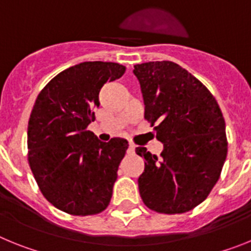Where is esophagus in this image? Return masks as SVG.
Masks as SVG:
<instances>
[{
    "label": "esophagus",
    "mask_w": 251,
    "mask_h": 251,
    "mask_svg": "<svg viewBox=\"0 0 251 251\" xmlns=\"http://www.w3.org/2000/svg\"><path fill=\"white\" fill-rule=\"evenodd\" d=\"M128 151H129V153H134V151H136V146L130 143L129 147H128Z\"/></svg>",
    "instance_id": "obj_1"
}]
</instances>
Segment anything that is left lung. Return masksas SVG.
<instances>
[{
    "label": "left lung",
    "mask_w": 251,
    "mask_h": 251,
    "mask_svg": "<svg viewBox=\"0 0 251 251\" xmlns=\"http://www.w3.org/2000/svg\"><path fill=\"white\" fill-rule=\"evenodd\" d=\"M145 119L163 143L161 157L137 147L145 158L142 200L161 214H183L200 205L217 182L227 154L225 121L214 95L172 61L137 64Z\"/></svg>",
    "instance_id": "left-lung-1"
}]
</instances>
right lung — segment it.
<instances>
[{"label": "right lung", "mask_w": 251, "mask_h": 251, "mask_svg": "<svg viewBox=\"0 0 251 251\" xmlns=\"http://www.w3.org/2000/svg\"><path fill=\"white\" fill-rule=\"evenodd\" d=\"M124 72L121 64L85 61L57 74L37 95L27 127L28 165L44 197L66 214L95 215L109 205L128 142H100L86 128L101 86Z\"/></svg>", "instance_id": "1"}]
</instances>
